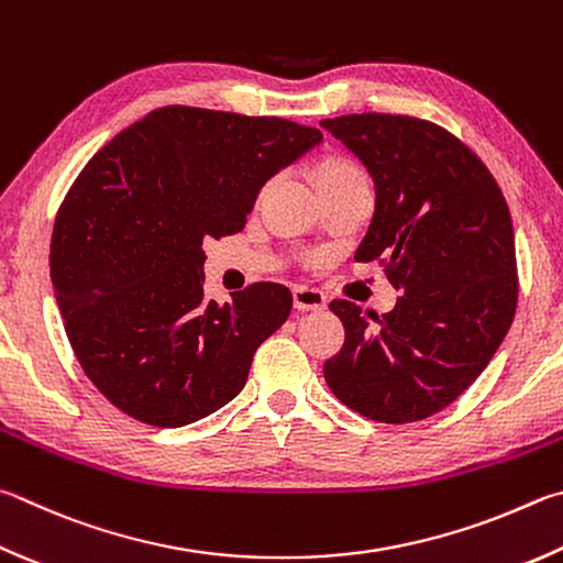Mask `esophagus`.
<instances>
[{"label":"esophagus","instance_id":"34e87169","mask_svg":"<svg viewBox=\"0 0 563 563\" xmlns=\"http://www.w3.org/2000/svg\"><path fill=\"white\" fill-rule=\"evenodd\" d=\"M292 302H295V308L302 312L327 308L324 292L320 288H314V285H298V288L292 290Z\"/></svg>","mask_w":563,"mask_h":563}]
</instances>
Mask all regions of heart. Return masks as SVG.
Listing matches in <instances>:
<instances>
[{
  "mask_svg": "<svg viewBox=\"0 0 563 563\" xmlns=\"http://www.w3.org/2000/svg\"><path fill=\"white\" fill-rule=\"evenodd\" d=\"M362 169L354 165V162L344 159V157H327L322 159L320 165L314 169V181H317V189H324V187H334V184H344V181H352V179H362Z\"/></svg>",
  "mask_w": 563,
  "mask_h": 563,
  "instance_id": "obj_1",
  "label": "heart"
}]
</instances>
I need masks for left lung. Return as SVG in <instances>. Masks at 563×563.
Masks as SVG:
<instances>
[{
  "label": "left lung",
  "instance_id": "obj_1",
  "mask_svg": "<svg viewBox=\"0 0 563 563\" xmlns=\"http://www.w3.org/2000/svg\"><path fill=\"white\" fill-rule=\"evenodd\" d=\"M374 179L376 207L354 261L382 263L401 298L366 320L334 300L344 324L324 382L352 411L411 423L473 384L517 310L515 231L489 169L451 132L406 115L327 118Z\"/></svg>",
  "mask_w": 563,
  "mask_h": 563
}]
</instances>
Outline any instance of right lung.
Segmentation results:
<instances>
[{"mask_svg": "<svg viewBox=\"0 0 563 563\" xmlns=\"http://www.w3.org/2000/svg\"><path fill=\"white\" fill-rule=\"evenodd\" d=\"M322 142L283 118L167 106L98 152L60 203L51 283L68 342L120 411L189 426L246 386L292 295L255 283L203 298V241L231 236L263 184Z\"/></svg>", "mask_w": 563, "mask_h": 563, "instance_id": "right-lung-1", "label": "right lung"}]
</instances>
